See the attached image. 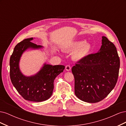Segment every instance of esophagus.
<instances>
[{
  "mask_svg": "<svg viewBox=\"0 0 126 126\" xmlns=\"http://www.w3.org/2000/svg\"><path fill=\"white\" fill-rule=\"evenodd\" d=\"M65 69L67 71H69L71 70V67L70 66V65H67L65 67Z\"/></svg>",
  "mask_w": 126,
  "mask_h": 126,
  "instance_id": "34e87169",
  "label": "esophagus"
}]
</instances>
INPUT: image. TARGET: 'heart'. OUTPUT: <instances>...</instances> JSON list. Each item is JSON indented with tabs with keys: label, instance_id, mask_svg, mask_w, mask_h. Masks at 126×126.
I'll list each match as a JSON object with an SVG mask.
<instances>
[{
	"label": "heart",
	"instance_id": "obj_1",
	"mask_svg": "<svg viewBox=\"0 0 126 126\" xmlns=\"http://www.w3.org/2000/svg\"><path fill=\"white\" fill-rule=\"evenodd\" d=\"M91 49V45L84 40L74 41L63 48L66 51H74L72 57L76 60H81L85 58L89 54Z\"/></svg>",
	"mask_w": 126,
	"mask_h": 126
}]
</instances>
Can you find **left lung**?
<instances>
[{
    "label": "left lung",
    "mask_w": 126,
    "mask_h": 126,
    "mask_svg": "<svg viewBox=\"0 0 126 126\" xmlns=\"http://www.w3.org/2000/svg\"><path fill=\"white\" fill-rule=\"evenodd\" d=\"M96 54L88 55L72 68L75 77V94L89 102L100 101L115 87L118 77L120 59L116 47L105 36Z\"/></svg>",
    "instance_id": "left-lung-1"
}]
</instances>
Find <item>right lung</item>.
<instances>
[{"label": "right lung", "instance_id": "obj_1", "mask_svg": "<svg viewBox=\"0 0 126 126\" xmlns=\"http://www.w3.org/2000/svg\"><path fill=\"white\" fill-rule=\"evenodd\" d=\"M33 38L25 39L15 46L10 58V77L11 82L18 93L25 100L41 102L50 98L54 90V82L57 76L63 72L64 66L45 63L34 75L26 76L19 68L20 58L27 49L43 48L40 45L32 43Z\"/></svg>", "mask_w": 126, "mask_h": 126}]
</instances>
